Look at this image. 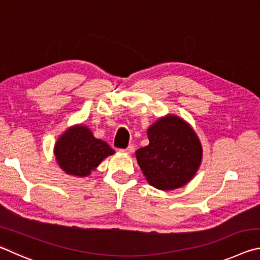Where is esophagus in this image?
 Masks as SVG:
<instances>
[{
    "label": "esophagus",
    "instance_id": "obj_1",
    "mask_svg": "<svg viewBox=\"0 0 260 260\" xmlns=\"http://www.w3.org/2000/svg\"><path fill=\"white\" fill-rule=\"evenodd\" d=\"M121 151H124V152H126V153H132V152H134V146H133V144H129L128 147H127L126 149H122Z\"/></svg>",
    "mask_w": 260,
    "mask_h": 260
}]
</instances>
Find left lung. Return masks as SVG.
Instances as JSON below:
<instances>
[{"label": "left lung", "instance_id": "left-lung-1", "mask_svg": "<svg viewBox=\"0 0 260 260\" xmlns=\"http://www.w3.org/2000/svg\"><path fill=\"white\" fill-rule=\"evenodd\" d=\"M149 144L135 152L147 181L160 190L186 184L202 161V146L191 127L182 119L167 116L148 129Z\"/></svg>", "mask_w": 260, "mask_h": 260}]
</instances>
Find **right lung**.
<instances>
[{
    "instance_id": "obj_1",
    "label": "right lung",
    "mask_w": 260,
    "mask_h": 260,
    "mask_svg": "<svg viewBox=\"0 0 260 260\" xmlns=\"http://www.w3.org/2000/svg\"><path fill=\"white\" fill-rule=\"evenodd\" d=\"M114 150L107 142L95 139L87 127L69 128L55 146V156L60 169L76 177H87L105 157Z\"/></svg>"
}]
</instances>
